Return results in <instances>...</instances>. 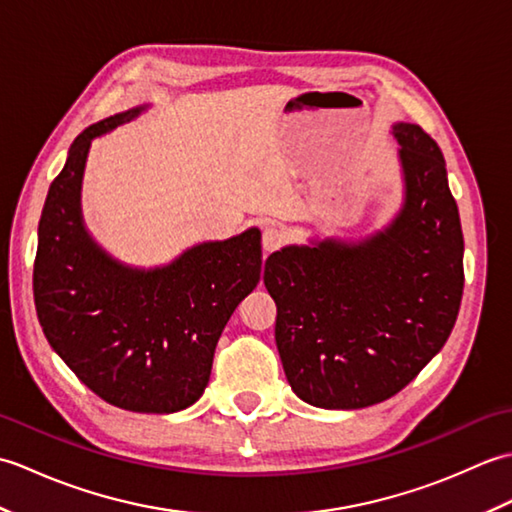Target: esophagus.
<instances>
[{"mask_svg": "<svg viewBox=\"0 0 512 512\" xmlns=\"http://www.w3.org/2000/svg\"><path fill=\"white\" fill-rule=\"evenodd\" d=\"M288 242V231L281 226H266L264 235H262V246L266 253H273V250H279Z\"/></svg>", "mask_w": 512, "mask_h": 512, "instance_id": "1", "label": "esophagus"}]
</instances>
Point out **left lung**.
<instances>
[{
  "mask_svg": "<svg viewBox=\"0 0 512 512\" xmlns=\"http://www.w3.org/2000/svg\"><path fill=\"white\" fill-rule=\"evenodd\" d=\"M405 204L358 244L325 239L266 259L275 341L292 391L323 409L396 396L436 356L458 319L464 237L444 156L420 125L394 127Z\"/></svg>",
  "mask_w": 512,
  "mask_h": 512,
  "instance_id": "obj_1",
  "label": "left lung"
}]
</instances>
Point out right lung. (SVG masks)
<instances>
[{
  "label": "right lung",
  "mask_w": 512,
  "mask_h": 512,
  "mask_svg": "<svg viewBox=\"0 0 512 512\" xmlns=\"http://www.w3.org/2000/svg\"><path fill=\"white\" fill-rule=\"evenodd\" d=\"M138 112L74 138L41 211L32 290L50 347L85 387L127 411L173 413L202 396L226 321L259 284L262 235L193 246L147 273L105 255L81 220L85 158L92 138Z\"/></svg>",
  "instance_id": "1"
}]
</instances>
